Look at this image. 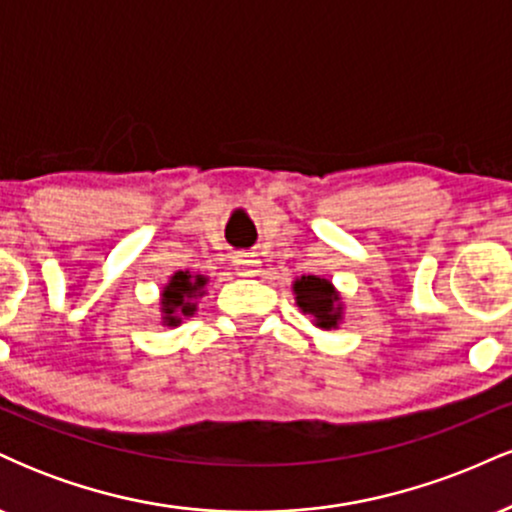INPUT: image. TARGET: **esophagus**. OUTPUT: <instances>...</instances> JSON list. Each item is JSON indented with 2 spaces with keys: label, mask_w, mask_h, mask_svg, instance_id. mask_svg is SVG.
<instances>
[{
  "label": "esophagus",
  "mask_w": 512,
  "mask_h": 512,
  "mask_svg": "<svg viewBox=\"0 0 512 512\" xmlns=\"http://www.w3.org/2000/svg\"><path fill=\"white\" fill-rule=\"evenodd\" d=\"M233 264H236L240 276H255L257 267H260V260H257L255 252H236V255H233Z\"/></svg>",
  "instance_id": "esophagus-1"
}]
</instances>
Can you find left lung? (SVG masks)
I'll use <instances>...</instances> for the list:
<instances>
[{"label":"left lung","mask_w":512,"mask_h":512,"mask_svg":"<svg viewBox=\"0 0 512 512\" xmlns=\"http://www.w3.org/2000/svg\"><path fill=\"white\" fill-rule=\"evenodd\" d=\"M293 291H296V301L301 310L315 317L317 327H325V330L337 327L339 308H334L337 293H334L330 281L320 279V276H301L293 284Z\"/></svg>","instance_id":"8db88e82"}]
</instances>
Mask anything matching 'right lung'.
<instances>
[{
	"instance_id": "1",
	"label": "right lung",
	"mask_w": 512,
	"mask_h": 512,
	"mask_svg": "<svg viewBox=\"0 0 512 512\" xmlns=\"http://www.w3.org/2000/svg\"><path fill=\"white\" fill-rule=\"evenodd\" d=\"M204 284H207L204 276L192 279L187 272H178L170 279L166 291H163V313H166L168 325L180 322V315L195 313V303H190V298H195V293L202 291Z\"/></svg>"
}]
</instances>
